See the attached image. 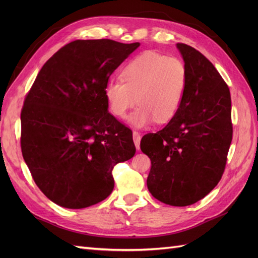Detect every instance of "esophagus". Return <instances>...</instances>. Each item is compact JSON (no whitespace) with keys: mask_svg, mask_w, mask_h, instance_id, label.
Returning <instances> with one entry per match:
<instances>
[{"mask_svg":"<svg viewBox=\"0 0 258 258\" xmlns=\"http://www.w3.org/2000/svg\"><path fill=\"white\" fill-rule=\"evenodd\" d=\"M134 141H135L137 150H140V141H141V135H140L138 131H134Z\"/></svg>","mask_w":258,"mask_h":258,"instance_id":"obj_1","label":"esophagus"}]
</instances>
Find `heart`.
<instances>
[{"label": "heart", "mask_w": 258, "mask_h": 258, "mask_svg": "<svg viewBox=\"0 0 258 258\" xmlns=\"http://www.w3.org/2000/svg\"><path fill=\"white\" fill-rule=\"evenodd\" d=\"M121 79L105 85L108 110L124 118L138 101L140 105L129 120L137 127H144L155 119L168 122L176 115L186 89L187 70L178 58L145 51L123 68Z\"/></svg>", "instance_id": "1"}]
</instances>
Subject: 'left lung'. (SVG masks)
<instances>
[{"mask_svg": "<svg viewBox=\"0 0 258 258\" xmlns=\"http://www.w3.org/2000/svg\"><path fill=\"white\" fill-rule=\"evenodd\" d=\"M187 70L178 112L147 134L141 151L151 159L148 190L166 205H194L221 181L232 140L231 98L215 67L191 46L177 43Z\"/></svg>", "mask_w": 258, "mask_h": 258, "instance_id": "left-lung-1", "label": "left lung"}]
</instances>
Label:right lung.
I'll list each match as a JSON object with an SVG mask.
<instances>
[{
	"label": "right lung",
	"instance_id": "right-lung-1",
	"mask_svg": "<svg viewBox=\"0 0 258 258\" xmlns=\"http://www.w3.org/2000/svg\"><path fill=\"white\" fill-rule=\"evenodd\" d=\"M140 43L76 40L38 72L21 110L23 159L56 205L83 209L110 196L112 171L134 157L132 131L108 113L111 74Z\"/></svg>",
	"mask_w": 258,
	"mask_h": 258
}]
</instances>
